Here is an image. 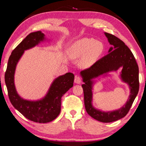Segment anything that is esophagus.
<instances>
[{
	"mask_svg": "<svg viewBox=\"0 0 146 146\" xmlns=\"http://www.w3.org/2000/svg\"><path fill=\"white\" fill-rule=\"evenodd\" d=\"M81 82H82V78H81L80 76H75V82L76 84H79L81 83Z\"/></svg>",
	"mask_w": 146,
	"mask_h": 146,
	"instance_id": "esophagus-1",
	"label": "esophagus"
}]
</instances>
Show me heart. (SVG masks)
I'll list each match as a JSON object with an SVG mask.
<instances>
[{
    "label": "heart",
    "instance_id": "1",
    "mask_svg": "<svg viewBox=\"0 0 146 146\" xmlns=\"http://www.w3.org/2000/svg\"><path fill=\"white\" fill-rule=\"evenodd\" d=\"M104 44L93 38H84L75 42L70 47L69 54L72 58L84 56L81 65L84 68L90 67L97 61L104 51Z\"/></svg>",
    "mask_w": 146,
    "mask_h": 146
}]
</instances>
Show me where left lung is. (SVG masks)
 <instances>
[{
	"mask_svg": "<svg viewBox=\"0 0 146 146\" xmlns=\"http://www.w3.org/2000/svg\"><path fill=\"white\" fill-rule=\"evenodd\" d=\"M111 47L109 53L99 59L88 69L82 71L80 75L84 82L82 85L84 97L85 108L88 115L102 122H111L124 117L129 112L139 90L138 66L131 51L122 40L112 34L104 33ZM123 68L121 78L130 86L131 89L129 100L119 110L104 112L96 110L92 106V84L93 78L110 71Z\"/></svg>",
	"mask_w": 146,
	"mask_h": 146,
	"instance_id": "1",
	"label": "left lung"
}]
</instances>
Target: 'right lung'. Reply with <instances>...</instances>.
I'll use <instances>...</instances> for the list:
<instances>
[{
  "mask_svg": "<svg viewBox=\"0 0 146 146\" xmlns=\"http://www.w3.org/2000/svg\"><path fill=\"white\" fill-rule=\"evenodd\" d=\"M44 40V35L40 31L29 33L12 51L5 73V82L11 104L26 118L38 123L49 122L58 117L60 112L61 98L73 87L75 77L71 73L58 76L53 81L46 97L40 100H26L18 95L14 84L17 64L24 51Z\"/></svg>",
  "mask_w": 146,
  "mask_h": 146,
  "instance_id": "1",
  "label": "right lung"
}]
</instances>
